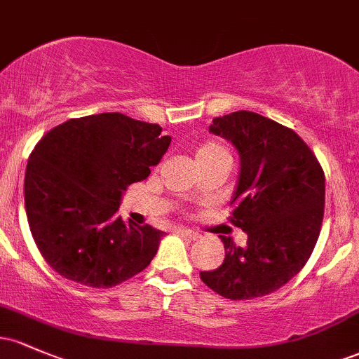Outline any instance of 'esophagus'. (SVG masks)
Segmentation results:
<instances>
[{
  "instance_id": "esophagus-1",
  "label": "esophagus",
  "mask_w": 359,
  "mask_h": 359,
  "mask_svg": "<svg viewBox=\"0 0 359 359\" xmlns=\"http://www.w3.org/2000/svg\"><path fill=\"white\" fill-rule=\"evenodd\" d=\"M177 234H180L182 238H187V240H197V233L191 231V229H179Z\"/></svg>"
}]
</instances>
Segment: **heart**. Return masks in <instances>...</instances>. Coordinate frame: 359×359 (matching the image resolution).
Here are the masks:
<instances>
[{"mask_svg": "<svg viewBox=\"0 0 359 359\" xmlns=\"http://www.w3.org/2000/svg\"><path fill=\"white\" fill-rule=\"evenodd\" d=\"M211 158H229L228 150L216 142H205L196 151V162H204Z\"/></svg>", "mask_w": 359, "mask_h": 359, "instance_id": "heart-1", "label": "heart"}]
</instances>
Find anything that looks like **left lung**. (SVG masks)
<instances>
[{
  "mask_svg": "<svg viewBox=\"0 0 359 359\" xmlns=\"http://www.w3.org/2000/svg\"><path fill=\"white\" fill-rule=\"evenodd\" d=\"M209 131L240 154L229 219L248 240L236 246L221 236L224 262L201 271V280L226 299L263 297L294 278L314 250L324 217L323 167L294 130L258 113L214 118Z\"/></svg>",
  "mask_w": 359,
  "mask_h": 359,
  "instance_id": "obj_1",
  "label": "left lung"
}]
</instances>
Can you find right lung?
Returning a JSON list of instances; mask_svg holds the SVG:
<instances>
[{"label":"right lung","mask_w":359,"mask_h":359,"mask_svg":"<svg viewBox=\"0 0 359 359\" xmlns=\"http://www.w3.org/2000/svg\"><path fill=\"white\" fill-rule=\"evenodd\" d=\"M121 113L72 118L36 143L25 209L36 248L57 273L94 288L145 270L163 231L116 216L123 192L147 179L172 138Z\"/></svg>","instance_id":"right-lung-1"}]
</instances>
